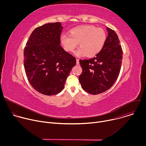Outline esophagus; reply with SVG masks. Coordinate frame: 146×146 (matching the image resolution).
Instances as JSON below:
<instances>
[{
	"mask_svg": "<svg viewBox=\"0 0 146 146\" xmlns=\"http://www.w3.org/2000/svg\"><path fill=\"white\" fill-rule=\"evenodd\" d=\"M76 64L77 65H79V59L76 58Z\"/></svg>",
	"mask_w": 146,
	"mask_h": 146,
	"instance_id": "obj_1",
	"label": "esophagus"
}]
</instances>
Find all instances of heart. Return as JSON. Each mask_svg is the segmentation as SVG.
I'll list each match as a JSON object with an SVG mask.
<instances>
[{
	"mask_svg": "<svg viewBox=\"0 0 146 146\" xmlns=\"http://www.w3.org/2000/svg\"><path fill=\"white\" fill-rule=\"evenodd\" d=\"M60 43L65 51L72 52L79 43L80 47L77 56L93 57L103 48L106 40V33L102 29L94 25H82L72 29L70 35L63 34L60 37Z\"/></svg>",
	"mask_w": 146,
	"mask_h": 146,
	"instance_id": "obj_1",
	"label": "heart"
}]
</instances>
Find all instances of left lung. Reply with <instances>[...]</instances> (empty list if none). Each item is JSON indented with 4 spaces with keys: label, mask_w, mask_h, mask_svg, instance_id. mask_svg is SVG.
I'll return each mask as SVG.
<instances>
[{
    "label": "left lung",
    "mask_w": 146,
    "mask_h": 146,
    "mask_svg": "<svg viewBox=\"0 0 146 146\" xmlns=\"http://www.w3.org/2000/svg\"><path fill=\"white\" fill-rule=\"evenodd\" d=\"M108 36L102 50L95 57L80 59L82 69L79 76L81 87L87 92L98 95L110 89L121 70L122 49L115 32L107 28Z\"/></svg>",
    "instance_id": "left-lung-1"
}]
</instances>
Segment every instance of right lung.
<instances>
[{"instance_id":"obj_1","label":"right lung","mask_w":146,"mask_h":146,"mask_svg":"<svg viewBox=\"0 0 146 146\" xmlns=\"http://www.w3.org/2000/svg\"><path fill=\"white\" fill-rule=\"evenodd\" d=\"M62 27L60 23H48L36 28L28 40L24 51V65L32 87L46 95L60 92L75 57L60 46Z\"/></svg>"}]
</instances>
